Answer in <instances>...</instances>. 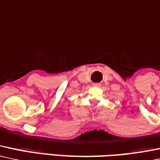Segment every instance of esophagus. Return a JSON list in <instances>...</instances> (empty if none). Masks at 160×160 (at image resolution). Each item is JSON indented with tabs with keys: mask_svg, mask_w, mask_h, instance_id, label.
<instances>
[{
	"mask_svg": "<svg viewBox=\"0 0 160 160\" xmlns=\"http://www.w3.org/2000/svg\"><path fill=\"white\" fill-rule=\"evenodd\" d=\"M93 85L96 86V87H99V86H100V84H99V83H93Z\"/></svg>",
	"mask_w": 160,
	"mask_h": 160,
	"instance_id": "1",
	"label": "esophagus"
}]
</instances>
